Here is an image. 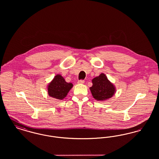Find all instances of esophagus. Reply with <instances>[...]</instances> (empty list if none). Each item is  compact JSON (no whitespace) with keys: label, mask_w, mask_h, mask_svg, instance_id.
Listing matches in <instances>:
<instances>
[{"label":"esophagus","mask_w":159,"mask_h":159,"mask_svg":"<svg viewBox=\"0 0 159 159\" xmlns=\"http://www.w3.org/2000/svg\"><path fill=\"white\" fill-rule=\"evenodd\" d=\"M84 82V80H79L78 82H77V83H79V84H83Z\"/></svg>","instance_id":"esophagus-1"}]
</instances>
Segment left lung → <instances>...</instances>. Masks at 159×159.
Returning a JSON list of instances; mask_svg holds the SVG:
<instances>
[{"mask_svg":"<svg viewBox=\"0 0 159 159\" xmlns=\"http://www.w3.org/2000/svg\"><path fill=\"white\" fill-rule=\"evenodd\" d=\"M92 86L90 88L91 93L94 98L97 101H104L113 97L115 88L113 84L102 73L92 80Z\"/></svg>","mask_w":159,"mask_h":159,"instance_id":"obj_1","label":"left lung"}]
</instances>
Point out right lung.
Masks as SVG:
<instances>
[{"mask_svg": "<svg viewBox=\"0 0 159 159\" xmlns=\"http://www.w3.org/2000/svg\"><path fill=\"white\" fill-rule=\"evenodd\" d=\"M72 87V83H67L62 76L58 75L55 76L48 86V94L54 98L62 99L66 97Z\"/></svg>", "mask_w": 159, "mask_h": 159, "instance_id": "1", "label": "right lung"}]
</instances>
